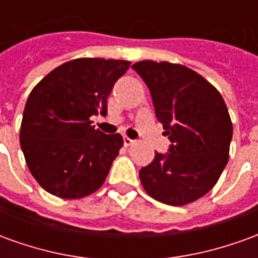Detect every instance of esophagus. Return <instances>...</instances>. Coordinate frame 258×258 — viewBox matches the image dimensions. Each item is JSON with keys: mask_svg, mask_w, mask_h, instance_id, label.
<instances>
[{"mask_svg": "<svg viewBox=\"0 0 258 258\" xmlns=\"http://www.w3.org/2000/svg\"><path fill=\"white\" fill-rule=\"evenodd\" d=\"M123 141H124V145L125 146H131L133 144H134V141L131 140V138H128V137H124Z\"/></svg>", "mask_w": 258, "mask_h": 258, "instance_id": "esophagus-1", "label": "esophagus"}]
</instances>
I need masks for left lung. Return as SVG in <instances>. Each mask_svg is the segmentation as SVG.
Segmentation results:
<instances>
[{
	"label": "left lung",
	"instance_id": "8db88e82",
	"mask_svg": "<svg viewBox=\"0 0 258 258\" xmlns=\"http://www.w3.org/2000/svg\"><path fill=\"white\" fill-rule=\"evenodd\" d=\"M151 91L157 120L171 141L140 170L141 184L164 205L185 206L217 184L229 159L232 121L221 94L184 64L140 60L133 64Z\"/></svg>",
	"mask_w": 258,
	"mask_h": 258
}]
</instances>
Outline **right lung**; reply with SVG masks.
<instances>
[{"mask_svg":"<svg viewBox=\"0 0 258 258\" xmlns=\"http://www.w3.org/2000/svg\"><path fill=\"white\" fill-rule=\"evenodd\" d=\"M130 64L120 59H73L31 90L20 124V146L31 175L47 192L81 199L105 182L123 137L103 134L91 117L107 112V96Z\"/></svg>","mask_w":258,"mask_h":258,"instance_id":"add662e5","label":"right lung"}]
</instances>
